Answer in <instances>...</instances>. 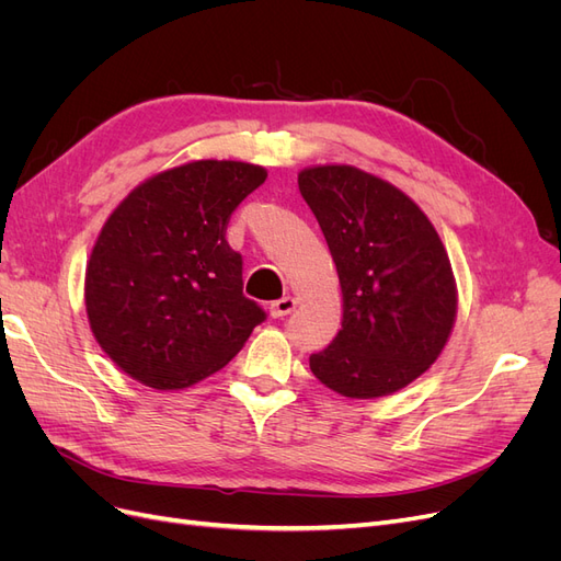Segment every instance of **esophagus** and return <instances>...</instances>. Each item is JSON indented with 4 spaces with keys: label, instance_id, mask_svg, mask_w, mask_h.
Returning a JSON list of instances; mask_svg holds the SVG:
<instances>
[{
    "label": "esophagus",
    "instance_id": "esophagus-1",
    "mask_svg": "<svg viewBox=\"0 0 561 561\" xmlns=\"http://www.w3.org/2000/svg\"><path fill=\"white\" fill-rule=\"evenodd\" d=\"M297 307V299L295 297H280L274 304H271V316L274 318H283V316H290Z\"/></svg>",
    "mask_w": 561,
    "mask_h": 561
}]
</instances>
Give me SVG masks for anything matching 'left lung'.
<instances>
[{
  "mask_svg": "<svg viewBox=\"0 0 561 561\" xmlns=\"http://www.w3.org/2000/svg\"><path fill=\"white\" fill-rule=\"evenodd\" d=\"M336 264L344 320L311 371L346 398L412 383L445 348L456 318L451 264L437 231L393 184L353 165L299 173Z\"/></svg>",
  "mask_w": 561,
  "mask_h": 561,
  "instance_id": "obj_1",
  "label": "left lung"
}]
</instances>
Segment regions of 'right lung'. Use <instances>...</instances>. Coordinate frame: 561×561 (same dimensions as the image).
<instances>
[{
  "label": "right lung",
  "mask_w": 561,
  "mask_h": 561,
  "mask_svg": "<svg viewBox=\"0 0 561 561\" xmlns=\"http://www.w3.org/2000/svg\"><path fill=\"white\" fill-rule=\"evenodd\" d=\"M264 180L252 163L194 161L142 182L110 215L87 266V313L126 375L186 388L222 369L266 320L225 239Z\"/></svg>",
  "instance_id": "obj_1"
}]
</instances>
